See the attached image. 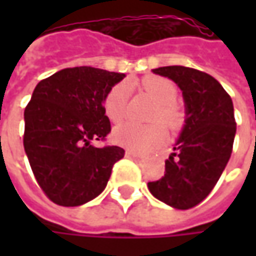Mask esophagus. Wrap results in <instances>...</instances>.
I'll return each instance as SVG.
<instances>
[{
  "label": "esophagus",
  "mask_w": 256,
  "mask_h": 256,
  "mask_svg": "<svg viewBox=\"0 0 256 256\" xmlns=\"http://www.w3.org/2000/svg\"><path fill=\"white\" fill-rule=\"evenodd\" d=\"M125 155H126V158H131V160H140V158H141L138 154H135L134 151H130V150H126Z\"/></svg>",
  "instance_id": "obj_1"
}]
</instances>
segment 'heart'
Segmentation results:
<instances>
[{"mask_svg": "<svg viewBox=\"0 0 256 256\" xmlns=\"http://www.w3.org/2000/svg\"><path fill=\"white\" fill-rule=\"evenodd\" d=\"M142 88L158 102L151 120L160 122L140 125L126 122L114 130V140L136 152H151L165 142L166 131L164 122L170 130H176L182 124V111L176 105L178 86L171 80L158 75H150L141 80ZM130 98V86L118 82L110 88L104 98V111L112 122H121L126 116Z\"/></svg>", "mask_w": 256, "mask_h": 256, "instance_id": "b5f03b06", "label": "heart"}]
</instances>
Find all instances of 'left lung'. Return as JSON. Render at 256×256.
I'll use <instances>...</instances> for the list:
<instances>
[{"instance_id":"8db88e82","label":"left lung","mask_w":256,"mask_h":256,"mask_svg":"<svg viewBox=\"0 0 256 256\" xmlns=\"http://www.w3.org/2000/svg\"><path fill=\"white\" fill-rule=\"evenodd\" d=\"M181 88L185 126L165 161L161 180L148 182L160 201L176 210L201 204L214 190L232 154L236 122L230 94L210 74L190 66L171 65L154 70Z\"/></svg>"}]
</instances>
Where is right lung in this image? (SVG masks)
Here are the masks:
<instances>
[{"label":"right lung","instance_id":"right-lung-1","mask_svg":"<svg viewBox=\"0 0 256 256\" xmlns=\"http://www.w3.org/2000/svg\"><path fill=\"white\" fill-rule=\"evenodd\" d=\"M124 76L74 66L35 86L24 111V148L40 188L56 205L78 206L98 196L124 158L121 146L91 145L111 132L104 98Z\"/></svg>","mask_w":256,"mask_h":256}]
</instances>
